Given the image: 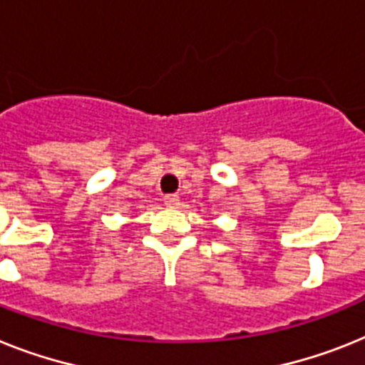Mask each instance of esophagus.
Masks as SVG:
<instances>
[{
	"label": "esophagus",
	"instance_id": "34e87169",
	"mask_svg": "<svg viewBox=\"0 0 365 365\" xmlns=\"http://www.w3.org/2000/svg\"><path fill=\"white\" fill-rule=\"evenodd\" d=\"M163 202H165V206L176 207L178 204H180V197H178V195H167V197L163 198Z\"/></svg>",
	"mask_w": 365,
	"mask_h": 365
}]
</instances>
